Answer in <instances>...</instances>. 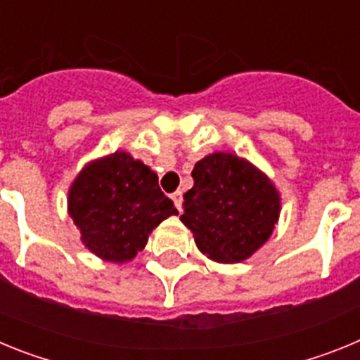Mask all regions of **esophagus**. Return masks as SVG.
<instances>
[{
    "label": "esophagus",
    "mask_w": 360,
    "mask_h": 360,
    "mask_svg": "<svg viewBox=\"0 0 360 360\" xmlns=\"http://www.w3.org/2000/svg\"><path fill=\"white\" fill-rule=\"evenodd\" d=\"M171 198L174 200V205H176V209L180 212H182V203H184V196H182V191H176V193H173V196Z\"/></svg>",
    "instance_id": "obj_1"
}]
</instances>
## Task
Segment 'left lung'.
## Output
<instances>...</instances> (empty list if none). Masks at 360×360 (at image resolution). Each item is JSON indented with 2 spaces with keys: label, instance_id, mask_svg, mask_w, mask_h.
<instances>
[{
  "label": "left lung",
  "instance_id": "1",
  "mask_svg": "<svg viewBox=\"0 0 360 360\" xmlns=\"http://www.w3.org/2000/svg\"><path fill=\"white\" fill-rule=\"evenodd\" d=\"M195 186L184 195L182 224L203 256L240 263L269 241L281 212V196L247 158L216 151L195 164Z\"/></svg>",
  "mask_w": 360,
  "mask_h": 360
}]
</instances>
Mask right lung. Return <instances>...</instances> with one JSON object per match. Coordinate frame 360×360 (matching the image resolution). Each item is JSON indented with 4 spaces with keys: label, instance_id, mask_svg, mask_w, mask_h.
<instances>
[{
    "label": "right lung",
    "instance_id": "1",
    "mask_svg": "<svg viewBox=\"0 0 360 360\" xmlns=\"http://www.w3.org/2000/svg\"><path fill=\"white\" fill-rule=\"evenodd\" d=\"M68 214L86 249L104 262L126 263L144 249L153 229L178 211L151 167L115 151L79 171L68 189Z\"/></svg>",
    "mask_w": 360,
    "mask_h": 360
}]
</instances>
